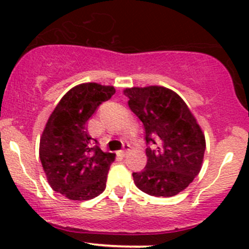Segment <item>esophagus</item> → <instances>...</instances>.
<instances>
[{"label":"esophagus","mask_w":249,"mask_h":249,"mask_svg":"<svg viewBox=\"0 0 249 249\" xmlns=\"http://www.w3.org/2000/svg\"><path fill=\"white\" fill-rule=\"evenodd\" d=\"M127 152H129V145H127V144H124V150H120V152L118 153V154H119L120 157L124 158L125 155L127 154Z\"/></svg>","instance_id":"1"}]
</instances>
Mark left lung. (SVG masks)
<instances>
[{"instance_id": "left-lung-1", "label": "left lung", "mask_w": 249, "mask_h": 249, "mask_svg": "<svg viewBox=\"0 0 249 249\" xmlns=\"http://www.w3.org/2000/svg\"><path fill=\"white\" fill-rule=\"evenodd\" d=\"M129 107L144 126L147 165L134 172V182L152 196H175L184 190L201 170L206 149L205 135L182 97L171 89L126 88Z\"/></svg>"}]
</instances>
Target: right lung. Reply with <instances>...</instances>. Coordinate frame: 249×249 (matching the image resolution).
Listing matches in <instances>:
<instances>
[{
  "instance_id": "add662e5",
  "label": "right lung",
  "mask_w": 249,
  "mask_h": 249,
  "mask_svg": "<svg viewBox=\"0 0 249 249\" xmlns=\"http://www.w3.org/2000/svg\"><path fill=\"white\" fill-rule=\"evenodd\" d=\"M112 85L83 83L66 92L48 119L39 141V159L53 190L85 201L106 189L114 153L91 144L87 122L114 95Z\"/></svg>"
}]
</instances>
